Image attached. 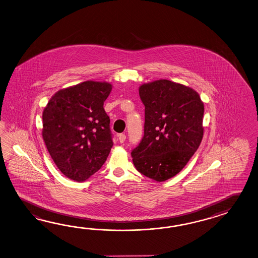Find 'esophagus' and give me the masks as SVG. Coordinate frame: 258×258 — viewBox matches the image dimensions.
<instances>
[{
    "mask_svg": "<svg viewBox=\"0 0 258 258\" xmlns=\"http://www.w3.org/2000/svg\"><path fill=\"white\" fill-rule=\"evenodd\" d=\"M118 138H119V142H120V143H123V142L125 141L126 136L124 134H119V136H118Z\"/></svg>",
    "mask_w": 258,
    "mask_h": 258,
    "instance_id": "1",
    "label": "esophagus"
}]
</instances>
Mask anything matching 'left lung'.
Segmentation results:
<instances>
[{
	"label": "left lung",
	"instance_id": "obj_1",
	"mask_svg": "<svg viewBox=\"0 0 258 258\" xmlns=\"http://www.w3.org/2000/svg\"><path fill=\"white\" fill-rule=\"evenodd\" d=\"M139 96L145 106L144 136L133 149V163L142 175L165 181L199 149L204 105L196 91L170 80L143 84Z\"/></svg>",
	"mask_w": 258,
	"mask_h": 258
}]
</instances>
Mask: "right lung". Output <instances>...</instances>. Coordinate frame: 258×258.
I'll return each mask as SVG.
<instances>
[{
    "instance_id": "add662e5",
    "label": "right lung",
    "mask_w": 258,
    "mask_h": 258,
    "mask_svg": "<svg viewBox=\"0 0 258 258\" xmlns=\"http://www.w3.org/2000/svg\"><path fill=\"white\" fill-rule=\"evenodd\" d=\"M110 92L109 83L85 81L55 93L44 109L43 139L67 178L86 180L105 164L113 146L103 106Z\"/></svg>"
}]
</instances>
